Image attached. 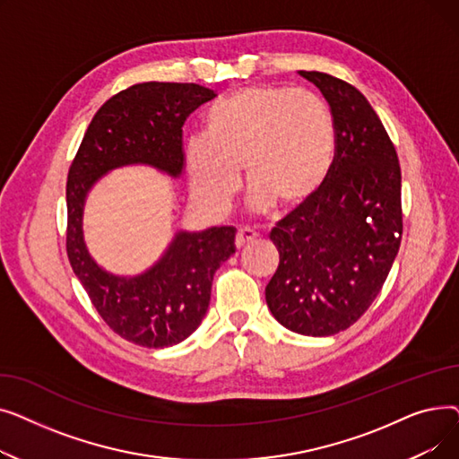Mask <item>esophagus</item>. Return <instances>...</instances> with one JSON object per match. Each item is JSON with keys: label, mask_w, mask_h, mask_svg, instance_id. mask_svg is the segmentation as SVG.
I'll list each match as a JSON object with an SVG mask.
<instances>
[{"label": "esophagus", "mask_w": 459, "mask_h": 459, "mask_svg": "<svg viewBox=\"0 0 459 459\" xmlns=\"http://www.w3.org/2000/svg\"><path fill=\"white\" fill-rule=\"evenodd\" d=\"M256 238V232L255 230H251V229H239L238 232H236V239H234V246H236V249H242V247H246L249 242H253V239Z\"/></svg>", "instance_id": "esophagus-1"}]
</instances>
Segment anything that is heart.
Segmentation results:
<instances>
[{
	"instance_id": "1",
	"label": "heart",
	"mask_w": 459,
	"mask_h": 459,
	"mask_svg": "<svg viewBox=\"0 0 459 459\" xmlns=\"http://www.w3.org/2000/svg\"><path fill=\"white\" fill-rule=\"evenodd\" d=\"M204 128L187 143L186 169L193 197L210 213L232 203L239 167L256 210H292L320 187L334 158L327 106L296 87L238 89L206 113Z\"/></svg>"
}]
</instances>
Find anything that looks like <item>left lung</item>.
<instances>
[{"label": "left lung", "instance_id": "left-lung-1", "mask_svg": "<svg viewBox=\"0 0 459 459\" xmlns=\"http://www.w3.org/2000/svg\"><path fill=\"white\" fill-rule=\"evenodd\" d=\"M299 74L327 100L336 147L320 187L270 232L279 268L266 303L286 329L329 336L365 315L393 268L403 229L402 173L394 144L360 91L324 72Z\"/></svg>", "mask_w": 459, "mask_h": 459}]
</instances>
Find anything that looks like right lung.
Here are the masks:
<instances>
[{"label": "right lung", "instance_id": "obj_1", "mask_svg": "<svg viewBox=\"0 0 459 459\" xmlns=\"http://www.w3.org/2000/svg\"><path fill=\"white\" fill-rule=\"evenodd\" d=\"M215 92L197 83H137L96 111L66 180V255L102 320L143 348H167L195 331L215 270L236 251L232 227L178 232L161 260L137 277H115L89 256L82 212L87 191L120 165L149 163L171 177L184 167L182 126Z\"/></svg>", "mask_w": 459, "mask_h": 459}]
</instances>
